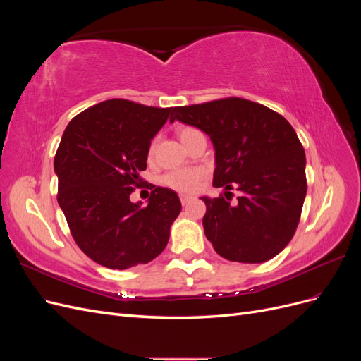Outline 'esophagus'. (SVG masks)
<instances>
[{
  "instance_id": "1",
  "label": "esophagus",
  "mask_w": 361,
  "mask_h": 361,
  "mask_svg": "<svg viewBox=\"0 0 361 361\" xmlns=\"http://www.w3.org/2000/svg\"><path fill=\"white\" fill-rule=\"evenodd\" d=\"M179 197H180V203H182L183 206H185V204H188L190 202H192V200H194V197H192V195H190V194H180Z\"/></svg>"
}]
</instances>
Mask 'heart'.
Segmentation results:
<instances>
[{"instance_id": "heart-1", "label": "heart", "mask_w": 361, "mask_h": 361, "mask_svg": "<svg viewBox=\"0 0 361 361\" xmlns=\"http://www.w3.org/2000/svg\"><path fill=\"white\" fill-rule=\"evenodd\" d=\"M195 133H199V130L194 129V128H182L180 133H179L182 143H185V141H187ZM152 150H154V145H152L150 152ZM203 174H204V171L202 169L173 170L162 178V183L167 185V187L171 188V190L188 192V191H194L195 188H197V185H199L200 179L203 178Z\"/></svg>"}]
</instances>
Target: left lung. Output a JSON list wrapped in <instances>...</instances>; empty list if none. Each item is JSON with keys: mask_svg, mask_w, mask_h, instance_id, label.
<instances>
[{"mask_svg": "<svg viewBox=\"0 0 361 361\" xmlns=\"http://www.w3.org/2000/svg\"><path fill=\"white\" fill-rule=\"evenodd\" d=\"M174 120L209 135L215 149L214 187L226 194L241 191L235 203L223 195L202 197L204 235L214 250L241 264L277 256L297 231L307 192L305 154L290 123L243 97L174 106L170 122Z\"/></svg>", "mask_w": 361, "mask_h": 361, "instance_id": "obj_1", "label": "left lung"}]
</instances>
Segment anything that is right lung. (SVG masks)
I'll list each match as a JSON object with an SVG mask.
<instances>
[{
	"label": "right lung",
	"instance_id": "add662e5",
	"mask_svg": "<svg viewBox=\"0 0 361 361\" xmlns=\"http://www.w3.org/2000/svg\"><path fill=\"white\" fill-rule=\"evenodd\" d=\"M173 108L108 99L87 108L64 129L54 158L57 200L71 233L96 264L126 269L162 253L182 204L157 187L147 204L130 202L147 167L150 141Z\"/></svg>",
	"mask_w": 361,
	"mask_h": 361
}]
</instances>
